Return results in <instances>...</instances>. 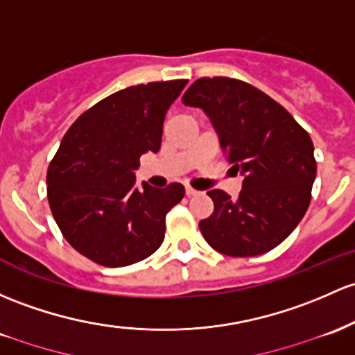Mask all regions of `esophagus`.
Returning a JSON list of instances; mask_svg holds the SVG:
<instances>
[{
    "mask_svg": "<svg viewBox=\"0 0 355 355\" xmlns=\"http://www.w3.org/2000/svg\"><path fill=\"white\" fill-rule=\"evenodd\" d=\"M197 190L196 189H192V187H185V196L187 197H193V196H197Z\"/></svg>",
    "mask_w": 355,
    "mask_h": 355,
    "instance_id": "obj_1",
    "label": "esophagus"
}]
</instances>
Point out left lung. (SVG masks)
Here are the masks:
<instances>
[{
  "instance_id": "left-lung-1",
  "label": "left lung",
  "mask_w": 355,
  "mask_h": 355,
  "mask_svg": "<svg viewBox=\"0 0 355 355\" xmlns=\"http://www.w3.org/2000/svg\"><path fill=\"white\" fill-rule=\"evenodd\" d=\"M182 103L212 119L232 168L244 175L239 197L210 190L214 212L198 222L209 246L232 258L259 256L293 232L317 175L310 135L282 104L232 77H200Z\"/></svg>"
}]
</instances>
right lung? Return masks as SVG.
Returning <instances> with one entry per match:
<instances>
[{"mask_svg": "<svg viewBox=\"0 0 355 355\" xmlns=\"http://www.w3.org/2000/svg\"><path fill=\"white\" fill-rule=\"evenodd\" d=\"M189 80L123 89L84 111L69 128L46 170V197L62 236L107 268L146 259L165 239V217L184 198L170 184L135 187L139 157L157 153L170 104Z\"/></svg>", "mask_w": 355, "mask_h": 355, "instance_id": "1", "label": "right lung"}]
</instances>
